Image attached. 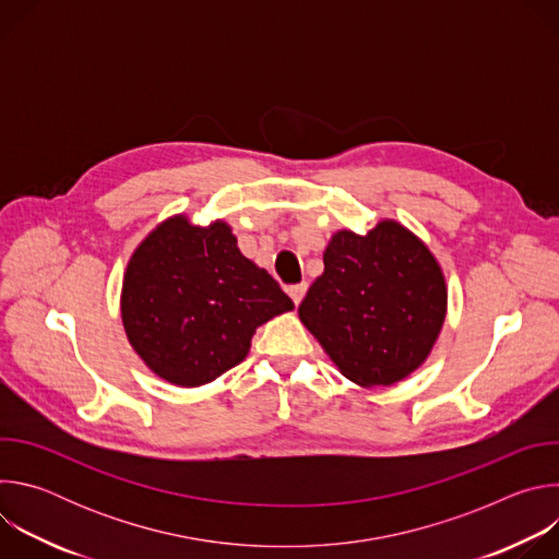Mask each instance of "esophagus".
Returning <instances> with one entry per match:
<instances>
[{
	"mask_svg": "<svg viewBox=\"0 0 559 559\" xmlns=\"http://www.w3.org/2000/svg\"><path fill=\"white\" fill-rule=\"evenodd\" d=\"M305 292H307V283H298V285H292V287H289V296H292L294 305H300Z\"/></svg>",
	"mask_w": 559,
	"mask_h": 559,
	"instance_id": "obj_1",
	"label": "esophagus"
}]
</instances>
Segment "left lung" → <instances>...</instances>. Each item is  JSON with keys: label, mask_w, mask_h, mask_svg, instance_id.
<instances>
[{"label": "left lung", "mask_w": 559, "mask_h": 559, "mask_svg": "<svg viewBox=\"0 0 559 559\" xmlns=\"http://www.w3.org/2000/svg\"><path fill=\"white\" fill-rule=\"evenodd\" d=\"M325 272L298 305L300 323L352 382L389 386L429 356L447 313V285L429 248L380 221L365 236L341 229Z\"/></svg>", "instance_id": "left-lung-1"}]
</instances>
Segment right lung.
<instances>
[{
    "label": "right lung",
    "instance_id": "right-lung-1",
    "mask_svg": "<svg viewBox=\"0 0 559 559\" xmlns=\"http://www.w3.org/2000/svg\"><path fill=\"white\" fill-rule=\"evenodd\" d=\"M294 309L281 285L236 248L229 225L168 218L134 250L121 318L143 362L179 386L212 382L246 360L252 336Z\"/></svg>",
    "mask_w": 559,
    "mask_h": 559
}]
</instances>
